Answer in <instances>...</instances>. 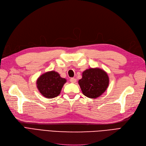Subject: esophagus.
Wrapping results in <instances>:
<instances>
[{"label": "esophagus", "instance_id": "34e87169", "mask_svg": "<svg viewBox=\"0 0 146 146\" xmlns=\"http://www.w3.org/2000/svg\"><path fill=\"white\" fill-rule=\"evenodd\" d=\"M70 82H72V83H76V82H77L76 78H71L70 79Z\"/></svg>", "mask_w": 146, "mask_h": 146}]
</instances>
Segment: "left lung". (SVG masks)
I'll return each mask as SVG.
<instances>
[{
  "instance_id": "1",
  "label": "left lung",
  "mask_w": 146,
  "mask_h": 146,
  "mask_svg": "<svg viewBox=\"0 0 146 146\" xmlns=\"http://www.w3.org/2000/svg\"><path fill=\"white\" fill-rule=\"evenodd\" d=\"M78 84L84 95L91 99H96L107 89L109 77L102 69L90 68L83 72Z\"/></svg>"
}]
</instances>
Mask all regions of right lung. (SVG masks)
Here are the masks:
<instances>
[{
	"label": "right lung",
	"mask_w": 146,
	"mask_h": 146,
	"mask_svg": "<svg viewBox=\"0 0 146 146\" xmlns=\"http://www.w3.org/2000/svg\"><path fill=\"white\" fill-rule=\"evenodd\" d=\"M66 80L55 71H48L38 77L36 85L40 93L46 98H56L61 92Z\"/></svg>",
	"instance_id": "1"
}]
</instances>
